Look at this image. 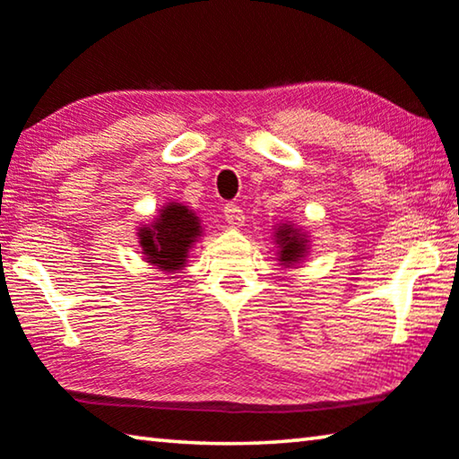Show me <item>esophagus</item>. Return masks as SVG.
Here are the masks:
<instances>
[{"instance_id": "obj_1", "label": "esophagus", "mask_w": 459, "mask_h": 459, "mask_svg": "<svg viewBox=\"0 0 459 459\" xmlns=\"http://www.w3.org/2000/svg\"><path fill=\"white\" fill-rule=\"evenodd\" d=\"M224 218H227V222L232 229H238L245 224V212L241 206H237V204H227V206H224Z\"/></svg>"}]
</instances>
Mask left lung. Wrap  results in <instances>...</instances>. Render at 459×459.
Here are the masks:
<instances>
[{"label":"left lung","mask_w":459,"mask_h":459,"mask_svg":"<svg viewBox=\"0 0 459 459\" xmlns=\"http://www.w3.org/2000/svg\"><path fill=\"white\" fill-rule=\"evenodd\" d=\"M275 237H278V245L281 247L280 261H283V264H294L307 251V237L300 235V230L288 227V224L278 229Z\"/></svg>","instance_id":"1"}]
</instances>
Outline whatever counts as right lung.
<instances>
[{
  "instance_id": "add662e5",
  "label": "right lung",
  "mask_w": 459,
  "mask_h": 459,
  "mask_svg": "<svg viewBox=\"0 0 459 459\" xmlns=\"http://www.w3.org/2000/svg\"><path fill=\"white\" fill-rule=\"evenodd\" d=\"M198 216L181 204H169L161 210L151 227L138 232L141 237L143 255H147V264L157 265L161 272H176L181 269L187 259L192 245L200 237Z\"/></svg>"
}]
</instances>
